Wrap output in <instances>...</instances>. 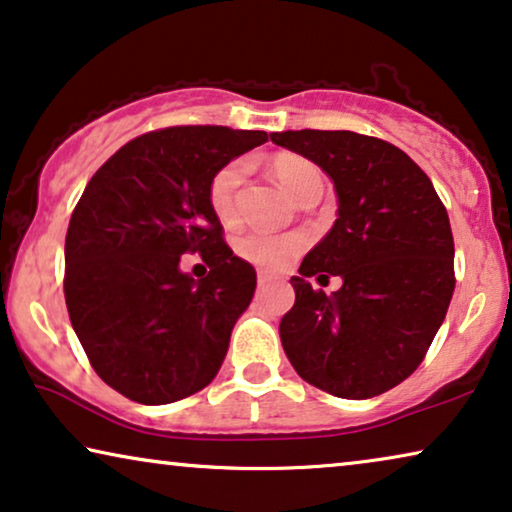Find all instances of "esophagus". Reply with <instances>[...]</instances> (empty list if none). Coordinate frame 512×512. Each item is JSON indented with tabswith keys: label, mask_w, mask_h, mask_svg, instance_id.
<instances>
[{
	"label": "esophagus",
	"mask_w": 512,
	"mask_h": 512,
	"mask_svg": "<svg viewBox=\"0 0 512 512\" xmlns=\"http://www.w3.org/2000/svg\"><path fill=\"white\" fill-rule=\"evenodd\" d=\"M271 283H273V276H269V273H264V271L257 273V287H259V290H264V287L271 285Z\"/></svg>",
	"instance_id": "obj_1"
}]
</instances>
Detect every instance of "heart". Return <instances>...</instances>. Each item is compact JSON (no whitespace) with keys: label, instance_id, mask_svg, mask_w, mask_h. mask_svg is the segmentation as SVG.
<instances>
[{"label":"heart","instance_id":"b5f03b06","mask_svg":"<svg viewBox=\"0 0 512 512\" xmlns=\"http://www.w3.org/2000/svg\"><path fill=\"white\" fill-rule=\"evenodd\" d=\"M273 176L283 187L287 197L299 201L322 187V174L313 162L297 155L278 157L273 162ZM246 176V162L234 160L215 171L208 183V201H211L213 213L222 222H229L236 213V194ZM306 248V239L301 234H266V232H248L236 243V250L250 264L262 266V269H283Z\"/></svg>","mask_w":512,"mask_h":512}]
</instances>
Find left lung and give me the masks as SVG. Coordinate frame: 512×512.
<instances>
[{
  "label": "left lung",
  "instance_id": "left-lung-1",
  "mask_svg": "<svg viewBox=\"0 0 512 512\" xmlns=\"http://www.w3.org/2000/svg\"><path fill=\"white\" fill-rule=\"evenodd\" d=\"M334 183L338 218L292 276L297 299L280 341L306 383L371 399L403 383L427 355L455 292V241L429 176L392 143L355 132H273ZM341 275L329 298L307 278Z\"/></svg>",
  "mask_w": 512,
  "mask_h": 512
}]
</instances>
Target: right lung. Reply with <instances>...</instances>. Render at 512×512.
<instances>
[{
	"mask_svg": "<svg viewBox=\"0 0 512 512\" xmlns=\"http://www.w3.org/2000/svg\"><path fill=\"white\" fill-rule=\"evenodd\" d=\"M269 141L218 125L136 136L78 199L64 241V299L97 376L122 397L162 406L220 371L257 273L222 241L208 201L215 171ZM212 266L194 281L180 255Z\"/></svg>",
	"mask_w": 512,
	"mask_h": 512,
	"instance_id": "1",
	"label": "right lung"
}]
</instances>
